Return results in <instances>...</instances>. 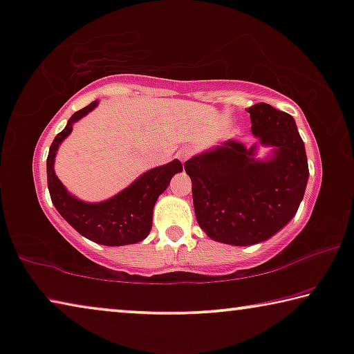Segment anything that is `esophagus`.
<instances>
[{
  "mask_svg": "<svg viewBox=\"0 0 354 354\" xmlns=\"http://www.w3.org/2000/svg\"><path fill=\"white\" fill-rule=\"evenodd\" d=\"M189 156H191V149H179V152H178V157H179V160L181 162H186L187 159H189Z\"/></svg>",
  "mask_w": 354,
  "mask_h": 354,
  "instance_id": "1",
  "label": "esophagus"
}]
</instances>
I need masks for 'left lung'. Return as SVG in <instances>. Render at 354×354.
<instances>
[{
    "instance_id": "8db88e82",
    "label": "left lung",
    "mask_w": 354,
    "mask_h": 354,
    "mask_svg": "<svg viewBox=\"0 0 354 354\" xmlns=\"http://www.w3.org/2000/svg\"><path fill=\"white\" fill-rule=\"evenodd\" d=\"M248 113L261 145L277 147L272 160H256L254 147L225 141L184 163L198 225L209 239L235 246L259 243L284 227L297 213L308 179L292 115L267 103L252 104Z\"/></svg>"
}]
</instances>
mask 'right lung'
I'll list each match as a JSON object with an SVG mask.
<instances>
[{
    "mask_svg": "<svg viewBox=\"0 0 354 354\" xmlns=\"http://www.w3.org/2000/svg\"><path fill=\"white\" fill-rule=\"evenodd\" d=\"M95 106L97 102H92L88 106L73 114L65 129L52 141L47 156V187L52 203L68 224L95 243L106 246L138 243L149 235L152 209L157 198L168 187L171 176L183 170V165L179 160H173L167 165L146 171L125 191L106 202L84 203L71 197L55 175L54 159L59 145L71 133L73 124L91 113Z\"/></svg>",
    "mask_w": 354,
    "mask_h": 354,
    "instance_id": "add662e5",
    "label": "right lung"
}]
</instances>
